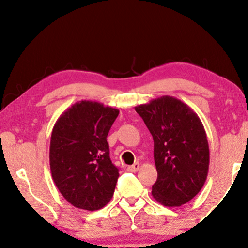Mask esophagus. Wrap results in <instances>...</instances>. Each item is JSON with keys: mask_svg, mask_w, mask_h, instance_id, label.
<instances>
[{"mask_svg": "<svg viewBox=\"0 0 248 248\" xmlns=\"http://www.w3.org/2000/svg\"><path fill=\"white\" fill-rule=\"evenodd\" d=\"M139 169H140V162H135V164H133L132 166H128L127 167V170L132 172L138 171Z\"/></svg>", "mask_w": 248, "mask_h": 248, "instance_id": "obj_1", "label": "esophagus"}]
</instances>
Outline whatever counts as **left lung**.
<instances>
[{
    "mask_svg": "<svg viewBox=\"0 0 248 248\" xmlns=\"http://www.w3.org/2000/svg\"><path fill=\"white\" fill-rule=\"evenodd\" d=\"M154 138L158 171L152 196L165 206H181L194 198L208 177L210 151L198 114L177 98L162 96L135 107Z\"/></svg>",
    "mask_w": 248,
    "mask_h": 248,
    "instance_id": "left-lung-1",
    "label": "left lung"
}]
</instances>
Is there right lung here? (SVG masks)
Segmentation results:
<instances>
[{
	"mask_svg": "<svg viewBox=\"0 0 248 248\" xmlns=\"http://www.w3.org/2000/svg\"><path fill=\"white\" fill-rule=\"evenodd\" d=\"M118 113L97 101L81 100L54 125L50 172L61 194L76 208L96 211L113 198L120 174L109 158L107 135Z\"/></svg>",
	"mask_w": 248,
	"mask_h": 248,
	"instance_id": "add662e5",
	"label": "right lung"
}]
</instances>
